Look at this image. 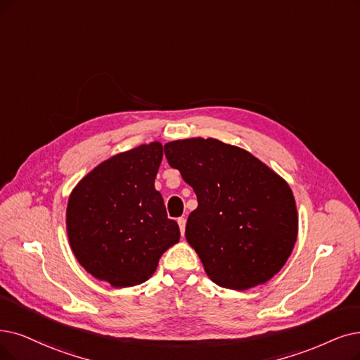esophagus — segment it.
<instances>
[{
	"label": "esophagus",
	"instance_id": "esophagus-1",
	"mask_svg": "<svg viewBox=\"0 0 360 360\" xmlns=\"http://www.w3.org/2000/svg\"><path fill=\"white\" fill-rule=\"evenodd\" d=\"M177 223H179L181 235H184V230H186V219H184V217H180V219L177 220Z\"/></svg>",
	"mask_w": 360,
	"mask_h": 360
}]
</instances>
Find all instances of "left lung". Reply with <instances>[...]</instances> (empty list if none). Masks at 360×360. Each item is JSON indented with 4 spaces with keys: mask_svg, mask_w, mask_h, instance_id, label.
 Here are the masks:
<instances>
[{
    "mask_svg": "<svg viewBox=\"0 0 360 360\" xmlns=\"http://www.w3.org/2000/svg\"><path fill=\"white\" fill-rule=\"evenodd\" d=\"M164 149L198 198L184 235L207 276L245 291L279 273L298 236L290 184L248 150L217 139L174 140Z\"/></svg>",
    "mask_w": 360,
    "mask_h": 360,
    "instance_id": "obj_1",
    "label": "left lung"
}]
</instances>
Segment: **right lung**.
Here are the masks:
<instances>
[{
    "label": "right lung",
    "mask_w": 360,
    "mask_h": 360,
    "mask_svg": "<svg viewBox=\"0 0 360 360\" xmlns=\"http://www.w3.org/2000/svg\"><path fill=\"white\" fill-rule=\"evenodd\" d=\"M162 145L152 141L110 156L72 189L66 233L78 263L113 288L146 282L180 239L155 177Z\"/></svg>",
    "instance_id": "right-lung-1"
}]
</instances>
